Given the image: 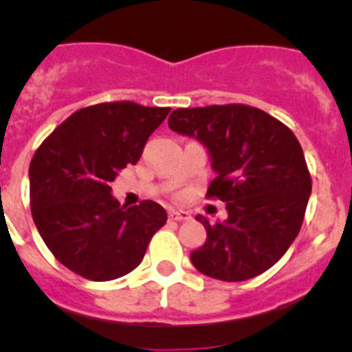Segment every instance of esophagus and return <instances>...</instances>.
<instances>
[{"label":"esophagus","mask_w":352,"mask_h":352,"mask_svg":"<svg viewBox=\"0 0 352 352\" xmlns=\"http://www.w3.org/2000/svg\"><path fill=\"white\" fill-rule=\"evenodd\" d=\"M169 219L174 220V222H185V220H190V213L183 210H170L169 211Z\"/></svg>","instance_id":"obj_1"}]
</instances>
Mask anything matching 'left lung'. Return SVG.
Returning <instances> with one entry per match:
<instances>
[{
    "instance_id": "1",
    "label": "left lung",
    "mask_w": 352,
    "mask_h": 352,
    "mask_svg": "<svg viewBox=\"0 0 352 352\" xmlns=\"http://www.w3.org/2000/svg\"><path fill=\"white\" fill-rule=\"evenodd\" d=\"M169 129L206 146L217 173L206 197L227 204L223 222L195 217L208 232L206 243L190 254L195 270L241 282L272 268L300 232L312 192L296 135L243 104L176 109Z\"/></svg>"
}]
</instances>
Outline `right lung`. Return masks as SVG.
I'll use <instances>...</instances> for the list:
<instances>
[{"label":"right lung","instance_id":"add662e5","mask_svg":"<svg viewBox=\"0 0 352 352\" xmlns=\"http://www.w3.org/2000/svg\"><path fill=\"white\" fill-rule=\"evenodd\" d=\"M169 111L135 102L89 105L68 116L35 151L30 164L33 222L70 272L107 282L141 264L167 213L153 201L120 206L111 182L138 164Z\"/></svg>","mask_w":352,"mask_h":352}]
</instances>
